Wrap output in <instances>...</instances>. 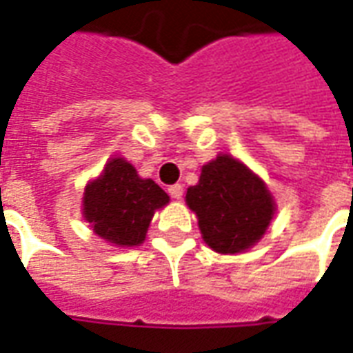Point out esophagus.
<instances>
[{
  "instance_id": "obj_1",
  "label": "esophagus",
  "mask_w": 353,
  "mask_h": 353,
  "mask_svg": "<svg viewBox=\"0 0 353 353\" xmlns=\"http://www.w3.org/2000/svg\"><path fill=\"white\" fill-rule=\"evenodd\" d=\"M168 193L172 194V199H176V201H179V199L183 196V185H179V183L172 185V187H170V189H168Z\"/></svg>"
}]
</instances>
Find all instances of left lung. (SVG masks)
<instances>
[{"label":"left lung","instance_id":"obj_1","mask_svg":"<svg viewBox=\"0 0 353 353\" xmlns=\"http://www.w3.org/2000/svg\"><path fill=\"white\" fill-rule=\"evenodd\" d=\"M202 241L218 254H239L265 235L277 204L258 174L231 154L204 164L199 183L185 193Z\"/></svg>","mask_w":353,"mask_h":353}]
</instances>
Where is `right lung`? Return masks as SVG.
Listing matches in <instances>:
<instances>
[{
  "instance_id": "right-lung-1",
  "label": "right lung",
  "mask_w": 353,
  "mask_h": 353,
  "mask_svg": "<svg viewBox=\"0 0 353 353\" xmlns=\"http://www.w3.org/2000/svg\"><path fill=\"white\" fill-rule=\"evenodd\" d=\"M170 202L168 193L137 174L134 164L114 157L83 189L82 214L93 233L112 246L143 245L154 212Z\"/></svg>"
}]
</instances>
